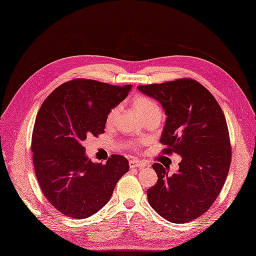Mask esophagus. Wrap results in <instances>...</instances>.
<instances>
[{
    "label": "esophagus",
    "mask_w": 256,
    "mask_h": 256,
    "mask_svg": "<svg viewBox=\"0 0 256 256\" xmlns=\"http://www.w3.org/2000/svg\"><path fill=\"white\" fill-rule=\"evenodd\" d=\"M128 164H130V168H142V166H145V164H144V163H142V161H138V160H136V159H132V160H130Z\"/></svg>",
    "instance_id": "1"
}]
</instances>
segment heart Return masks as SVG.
<instances>
[{"mask_svg": "<svg viewBox=\"0 0 256 256\" xmlns=\"http://www.w3.org/2000/svg\"><path fill=\"white\" fill-rule=\"evenodd\" d=\"M133 104H134V107L137 110V112H138L144 118V119L152 114H161V112H162L159 104H156L152 100V98L147 97V96H142V95L136 96L133 100ZM118 114H119V107L118 106L110 109V111L107 114V118H106V122L108 126H111V124L116 121ZM140 144V142H133V144H130V147L133 149H136L137 147H138Z\"/></svg>", "mask_w": 256, "mask_h": 256, "instance_id": "obj_1", "label": "heart"}]
</instances>
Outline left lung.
I'll list each match as a JSON object with an SVG mask.
<instances>
[{"label": "left lung", "instance_id": "1", "mask_svg": "<svg viewBox=\"0 0 256 256\" xmlns=\"http://www.w3.org/2000/svg\"><path fill=\"white\" fill-rule=\"evenodd\" d=\"M158 100L166 121L163 154L182 156L178 171L154 163L158 182L147 190L149 204L163 218L187 222L211 208L224 186L232 147L224 112L210 92L192 78L137 86Z\"/></svg>", "mask_w": 256, "mask_h": 256}]
</instances>
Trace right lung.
<instances>
[{
	"label": "right lung",
	"mask_w": 256,
	"mask_h": 256,
	"mask_svg": "<svg viewBox=\"0 0 256 256\" xmlns=\"http://www.w3.org/2000/svg\"><path fill=\"white\" fill-rule=\"evenodd\" d=\"M130 90V84L74 78L52 92L38 110L31 140L36 180L45 198L68 218L95 214L128 171L120 154L110 156L106 164L92 162L83 142L104 132L110 109Z\"/></svg>",
	"instance_id": "add662e5"
}]
</instances>
